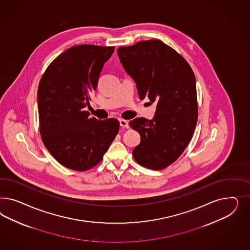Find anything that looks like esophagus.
<instances>
[{
	"label": "esophagus",
	"instance_id": "34e87169",
	"mask_svg": "<svg viewBox=\"0 0 250 250\" xmlns=\"http://www.w3.org/2000/svg\"><path fill=\"white\" fill-rule=\"evenodd\" d=\"M119 123H120V125H121L122 127H125V128H128V122L126 121V120L120 119V120H119Z\"/></svg>",
	"mask_w": 250,
	"mask_h": 250
}]
</instances>
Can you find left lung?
Segmentation results:
<instances>
[{
  "label": "left lung",
  "mask_w": 250,
  "mask_h": 250,
  "mask_svg": "<svg viewBox=\"0 0 250 250\" xmlns=\"http://www.w3.org/2000/svg\"><path fill=\"white\" fill-rule=\"evenodd\" d=\"M117 55L136 83L140 100L146 97L157 104L151 120L139 117L129 122L141 137L133 157L145 167L165 168L182 155L196 126L194 73L180 54L157 39L121 46Z\"/></svg>",
  "instance_id": "obj_1"
}]
</instances>
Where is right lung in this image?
Wrapping results in <instances>:
<instances>
[{
	"label": "right lung",
	"instance_id": "add662e5",
	"mask_svg": "<svg viewBox=\"0 0 250 250\" xmlns=\"http://www.w3.org/2000/svg\"><path fill=\"white\" fill-rule=\"evenodd\" d=\"M114 46L74 45L45 69L38 90L39 131L46 149L62 166L84 171L104 158L119 130L114 118L97 120L90 106Z\"/></svg>",
	"mask_w": 250,
	"mask_h": 250
}]
</instances>
